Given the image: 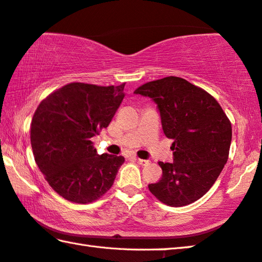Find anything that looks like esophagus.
Wrapping results in <instances>:
<instances>
[{
	"label": "esophagus",
	"instance_id": "obj_1",
	"mask_svg": "<svg viewBox=\"0 0 262 262\" xmlns=\"http://www.w3.org/2000/svg\"><path fill=\"white\" fill-rule=\"evenodd\" d=\"M137 161H139V164L140 165H142V166H145V165H147L150 163L149 160H146V159H141V158H137Z\"/></svg>",
	"mask_w": 262,
	"mask_h": 262
}]
</instances>
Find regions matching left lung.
Listing matches in <instances>:
<instances>
[{"instance_id": "obj_1", "label": "left lung", "mask_w": 262, "mask_h": 262, "mask_svg": "<svg viewBox=\"0 0 262 262\" xmlns=\"http://www.w3.org/2000/svg\"><path fill=\"white\" fill-rule=\"evenodd\" d=\"M134 94L157 104L164 134L173 140V163L159 161L163 177L149 184L166 205L181 207L202 198L229 156L231 123L216 99L178 77L144 83Z\"/></svg>"}]
</instances>
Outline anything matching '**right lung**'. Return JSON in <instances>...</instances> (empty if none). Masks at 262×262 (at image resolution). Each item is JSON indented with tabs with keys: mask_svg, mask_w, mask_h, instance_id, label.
I'll return each instance as SVG.
<instances>
[{
	"mask_svg": "<svg viewBox=\"0 0 262 262\" xmlns=\"http://www.w3.org/2000/svg\"><path fill=\"white\" fill-rule=\"evenodd\" d=\"M120 85L72 82L51 93L31 123L35 163L50 187L66 201L87 204L112 187L122 156L98 155L92 137L106 128L125 94Z\"/></svg>",
	"mask_w": 262,
	"mask_h": 262,
	"instance_id": "add662e5",
	"label": "right lung"
}]
</instances>
